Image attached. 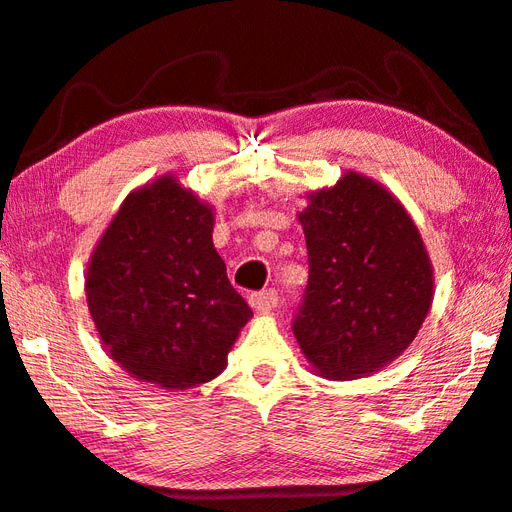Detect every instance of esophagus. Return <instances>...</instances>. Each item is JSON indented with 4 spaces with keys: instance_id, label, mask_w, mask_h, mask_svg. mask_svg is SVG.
<instances>
[{
    "instance_id": "1",
    "label": "esophagus",
    "mask_w": 512,
    "mask_h": 512,
    "mask_svg": "<svg viewBox=\"0 0 512 512\" xmlns=\"http://www.w3.org/2000/svg\"><path fill=\"white\" fill-rule=\"evenodd\" d=\"M277 300H280V297H277L275 288H264V291L250 293V297H248V302L255 311H271L277 306Z\"/></svg>"
}]
</instances>
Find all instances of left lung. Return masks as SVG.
Returning <instances> with one entry per match:
<instances>
[{"mask_svg":"<svg viewBox=\"0 0 512 512\" xmlns=\"http://www.w3.org/2000/svg\"><path fill=\"white\" fill-rule=\"evenodd\" d=\"M309 284L293 315L306 360L324 378L374 374L407 349L432 304V264L405 208L349 172L300 212Z\"/></svg>","mask_w":512,"mask_h":512,"instance_id":"1","label":"left lung"}]
</instances>
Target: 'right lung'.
<instances>
[{"label": "right lung", "mask_w": 512, "mask_h": 512, "mask_svg": "<svg viewBox=\"0 0 512 512\" xmlns=\"http://www.w3.org/2000/svg\"><path fill=\"white\" fill-rule=\"evenodd\" d=\"M212 221L210 206L163 176L129 194L91 255V318L109 356L143 383H208L253 315L212 246Z\"/></svg>", "instance_id": "add662e5"}]
</instances>
